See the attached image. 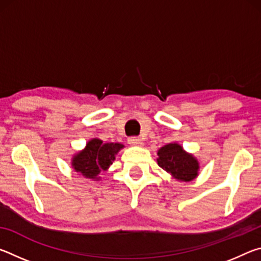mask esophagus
<instances>
[{"instance_id":"34e87169","label":"esophagus","mask_w":261,"mask_h":261,"mask_svg":"<svg viewBox=\"0 0 261 261\" xmlns=\"http://www.w3.org/2000/svg\"><path fill=\"white\" fill-rule=\"evenodd\" d=\"M127 143L132 146H141L143 145V140H141L139 137H130L129 139H127Z\"/></svg>"}]
</instances>
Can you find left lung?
<instances>
[{"mask_svg":"<svg viewBox=\"0 0 261 261\" xmlns=\"http://www.w3.org/2000/svg\"><path fill=\"white\" fill-rule=\"evenodd\" d=\"M158 155V165L176 179L189 182L198 175V161L191 154L185 153L178 144H168L161 147Z\"/></svg>","mask_w":261,"mask_h":261,"instance_id":"obj_1","label":"left lung"}]
</instances>
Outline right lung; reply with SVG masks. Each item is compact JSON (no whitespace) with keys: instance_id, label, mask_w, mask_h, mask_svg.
I'll use <instances>...</instances> for the list:
<instances>
[{"instance_id":"obj_1","label":"right lung","mask_w":261,"mask_h":261,"mask_svg":"<svg viewBox=\"0 0 261 261\" xmlns=\"http://www.w3.org/2000/svg\"><path fill=\"white\" fill-rule=\"evenodd\" d=\"M121 148V144H103L100 139H92L87 143L86 148L72 159L73 169L86 178L98 179L96 176L112 165Z\"/></svg>"}]
</instances>
